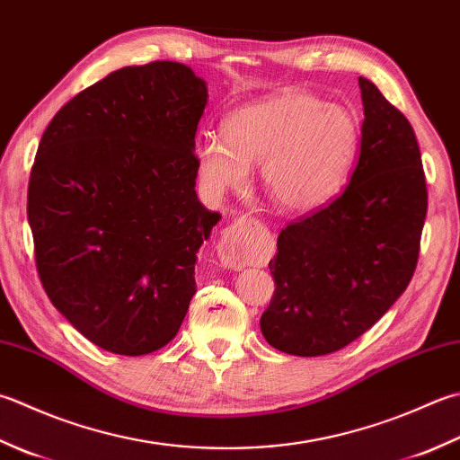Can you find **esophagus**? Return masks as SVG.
<instances>
[{
	"label": "esophagus",
	"mask_w": 460,
	"mask_h": 460,
	"mask_svg": "<svg viewBox=\"0 0 460 460\" xmlns=\"http://www.w3.org/2000/svg\"><path fill=\"white\" fill-rule=\"evenodd\" d=\"M251 225L255 223L247 217H241L225 229L217 245V255L225 269L239 271V269L249 265L251 259H253V243H251L249 237Z\"/></svg>",
	"instance_id": "esophagus-1"
}]
</instances>
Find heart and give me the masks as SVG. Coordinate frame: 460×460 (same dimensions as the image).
Returning <instances> with one entry per match:
<instances>
[{
  "label": "heart",
  "mask_w": 460,
  "mask_h": 460,
  "mask_svg": "<svg viewBox=\"0 0 460 460\" xmlns=\"http://www.w3.org/2000/svg\"><path fill=\"white\" fill-rule=\"evenodd\" d=\"M349 110L305 92H279L239 107L225 119V139L197 143L203 185L213 193L247 183L261 164V183L277 209L311 213L343 189L358 147Z\"/></svg>",
  "instance_id": "b5f03b06"
}]
</instances>
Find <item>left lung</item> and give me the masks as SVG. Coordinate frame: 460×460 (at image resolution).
I'll return each mask as SVG.
<instances>
[{"label":"left lung","instance_id":"obj_1","mask_svg":"<svg viewBox=\"0 0 460 460\" xmlns=\"http://www.w3.org/2000/svg\"><path fill=\"white\" fill-rule=\"evenodd\" d=\"M365 121L349 185L325 209L287 225L269 261L267 343L319 357L353 343L407 289L427 217V183L411 123L358 77Z\"/></svg>","mask_w":460,"mask_h":460}]
</instances>
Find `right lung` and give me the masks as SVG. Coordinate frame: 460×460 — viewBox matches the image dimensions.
<instances>
[{
  "mask_svg": "<svg viewBox=\"0 0 460 460\" xmlns=\"http://www.w3.org/2000/svg\"><path fill=\"white\" fill-rule=\"evenodd\" d=\"M207 84L177 61L117 69L66 103L27 191L41 285L81 335L147 355L177 335L221 219L195 193Z\"/></svg>",
  "mask_w": 460,
  "mask_h": 460,
  "instance_id": "obj_1",
  "label": "right lung"
}]
</instances>
